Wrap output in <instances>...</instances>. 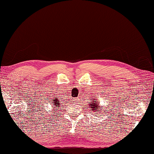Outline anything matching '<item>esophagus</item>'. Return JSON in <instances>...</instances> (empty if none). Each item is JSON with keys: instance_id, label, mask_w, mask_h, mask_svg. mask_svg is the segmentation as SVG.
Returning <instances> with one entry per match:
<instances>
[{"instance_id": "1", "label": "esophagus", "mask_w": 154, "mask_h": 154, "mask_svg": "<svg viewBox=\"0 0 154 154\" xmlns=\"http://www.w3.org/2000/svg\"><path fill=\"white\" fill-rule=\"evenodd\" d=\"M73 101H75V102H77V99H76V98H73Z\"/></svg>"}]
</instances>
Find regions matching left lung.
Instances as JSON below:
<instances>
[{
    "label": "left lung",
    "instance_id": "obj_1",
    "mask_svg": "<svg viewBox=\"0 0 154 154\" xmlns=\"http://www.w3.org/2000/svg\"><path fill=\"white\" fill-rule=\"evenodd\" d=\"M92 100H93V99H92ZM94 100H95V101H93V102H91V104H89V107H91V111H98V112H101L100 111H99V109H101V107L99 106L98 107V102H97V99H94ZM98 109V110H97V109Z\"/></svg>",
    "mask_w": 154,
    "mask_h": 154
}]
</instances>
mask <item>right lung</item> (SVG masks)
Wrapping results in <instances>:
<instances>
[{"mask_svg":"<svg viewBox=\"0 0 154 154\" xmlns=\"http://www.w3.org/2000/svg\"><path fill=\"white\" fill-rule=\"evenodd\" d=\"M53 103H54V105H55V106L56 107V109L57 110V107H59L60 105H61V104H60V103H59V100H58V99H57V97L53 99Z\"/></svg>","mask_w":154,"mask_h":154,"instance_id":"add662e5","label":"right lung"}]
</instances>
